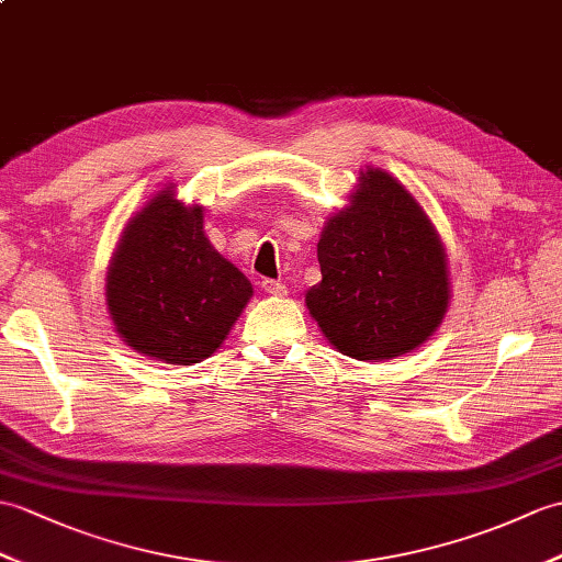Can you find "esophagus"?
<instances>
[{"label":"esophagus","instance_id":"obj_1","mask_svg":"<svg viewBox=\"0 0 562 562\" xmlns=\"http://www.w3.org/2000/svg\"><path fill=\"white\" fill-rule=\"evenodd\" d=\"M260 286H263L266 294H272V296H284L286 294V286L278 280H263V282H260Z\"/></svg>","mask_w":562,"mask_h":562}]
</instances>
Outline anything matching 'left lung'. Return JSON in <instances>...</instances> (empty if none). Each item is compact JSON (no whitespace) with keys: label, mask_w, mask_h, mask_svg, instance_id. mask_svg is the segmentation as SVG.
Listing matches in <instances>:
<instances>
[{"label":"left lung","mask_w":562,"mask_h":562,"mask_svg":"<svg viewBox=\"0 0 562 562\" xmlns=\"http://www.w3.org/2000/svg\"><path fill=\"white\" fill-rule=\"evenodd\" d=\"M318 263L306 308L351 359L407 355L446 318L448 254L424 207L383 169L367 167L349 205L325 222Z\"/></svg>","instance_id":"8db88e82"}]
</instances>
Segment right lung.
<instances>
[{
  "mask_svg": "<svg viewBox=\"0 0 562 562\" xmlns=\"http://www.w3.org/2000/svg\"><path fill=\"white\" fill-rule=\"evenodd\" d=\"M254 294L203 232V207L155 193L126 222L104 282L114 330L138 355L191 367L217 351Z\"/></svg>",
  "mask_w": 562,
  "mask_h": 562,
  "instance_id": "obj_1",
  "label": "right lung"
}]
</instances>
